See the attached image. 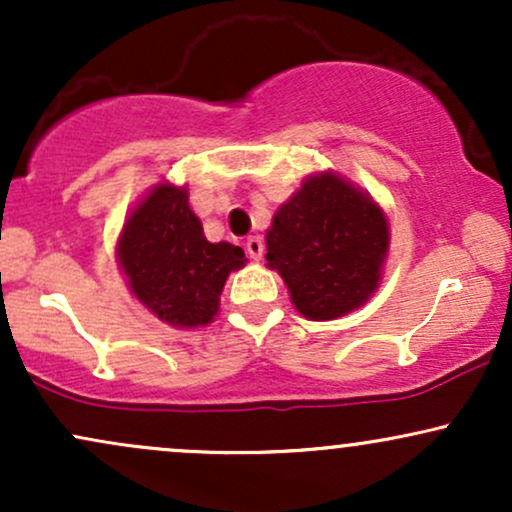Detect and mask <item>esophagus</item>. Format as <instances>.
Returning a JSON list of instances; mask_svg holds the SVG:
<instances>
[{"label": "esophagus", "instance_id": "34e87169", "mask_svg": "<svg viewBox=\"0 0 512 512\" xmlns=\"http://www.w3.org/2000/svg\"><path fill=\"white\" fill-rule=\"evenodd\" d=\"M245 250H248V255L252 257V260L260 262L262 255H264V243H262V238H260V236H250L248 240H245Z\"/></svg>", "mask_w": 512, "mask_h": 512}]
</instances>
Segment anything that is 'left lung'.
<instances>
[{
    "label": "left lung",
    "mask_w": 512,
    "mask_h": 512,
    "mask_svg": "<svg viewBox=\"0 0 512 512\" xmlns=\"http://www.w3.org/2000/svg\"><path fill=\"white\" fill-rule=\"evenodd\" d=\"M387 250L383 207L351 180L322 170L276 209L264 257L284 279L293 308L327 322L368 303L383 281Z\"/></svg>",
    "instance_id": "obj_1"
}]
</instances>
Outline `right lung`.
<instances>
[{
  "label": "right lung",
  "mask_w": 512,
  "mask_h": 512,
  "mask_svg": "<svg viewBox=\"0 0 512 512\" xmlns=\"http://www.w3.org/2000/svg\"><path fill=\"white\" fill-rule=\"evenodd\" d=\"M115 257L132 296L178 330L214 322L226 279L248 262L238 245L204 238L187 185L168 180L156 182L129 211Z\"/></svg>",
  "instance_id": "1"
}]
</instances>
